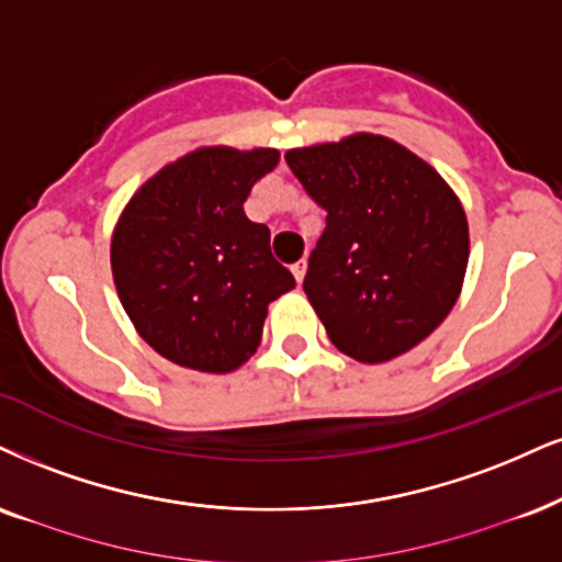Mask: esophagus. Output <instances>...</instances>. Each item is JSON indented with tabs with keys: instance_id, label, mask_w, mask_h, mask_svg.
<instances>
[{
	"instance_id": "1",
	"label": "esophagus",
	"mask_w": 562,
	"mask_h": 562,
	"mask_svg": "<svg viewBox=\"0 0 562 562\" xmlns=\"http://www.w3.org/2000/svg\"><path fill=\"white\" fill-rule=\"evenodd\" d=\"M292 273H294V279H296V283H300L302 286V281H304V273H307V260H300V262H294L292 266Z\"/></svg>"
}]
</instances>
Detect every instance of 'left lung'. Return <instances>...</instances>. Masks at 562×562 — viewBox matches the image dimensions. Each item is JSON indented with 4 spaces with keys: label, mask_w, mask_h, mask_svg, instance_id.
Segmentation results:
<instances>
[{
    "label": "left lung",
    "mask_w": 562,
    "mask_h": 562,
    "mask_svg": "<svg viewBox=\"0 0 562 562\" xmlns=\"http://www.w3.org/2000/svg\"><path fill=\"white\" fill-rule=\"evenodd\" d=\"M289 169L325 211L304 294L344 355L385 362L446 321L469 262V226L438 171L380 135L296 148Z\"/></svg>",
    "instance_id": "obj_1"
}]
</instances>
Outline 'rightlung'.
Returning <instances> with one entry per match:
<instances>
[{
    "mask_svg": "<svg viewBox=\"0 0 562 562\" xmlns=\"http://www.w3.org/2000/svg\"><path fill=\"white\" fill-rule=\"evenodd\" d=\"M279 150L200 148L166 166L124 207L112 239L120 300L158 355L228 372L258 349L268 304L294 289L270 232L245 216Z\"/></svg>",
    "mask_w": 562,
    "mask_h": 562,
    "instance_id": "obj_1",
    "label": "right lung"
}]
</instances>
